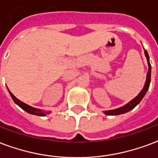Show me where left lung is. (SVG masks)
Returning a JSON list of instances; mask_svg holds the SVG:
<instances>
[{
    "label": "left lung",
    "mask_w": 158,
    "mask_h": 158,
    "mask_svg": "<svg viewBox=\"0 0 158 158\" xmlns=\"http://www.w3.org/2000/svg\"><path fill=\"white\" fill-rule=\"evenodd\" d=\"M145 52V55L147 57V64H148V71H147V80H146V82H145V85H144L142 90L140 91V93L138 94L137 96L135 97V98L131 100V102H129L127 104H125L123 107H120V108H118V109H113V110H107V111H103V113L107 114V115H118V114H125V113H127L129 111H131V109H133L135 107L140 103V102L142 100V98H144V96L146 95L148 88H149V86H150L151 82V71H152V67H151L150 61H149V55H148V53H147V50L144 51Z\"/></svg>",
    "instance_id": "1"
}]
</instances>
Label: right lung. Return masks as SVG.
Returning a JSON list of instances; mask_svg holds the SVG:
<instances>
[{
    "instance_id": "add662e5",
    "label": "right lung",
    "mask_w": 158,
    "mask_h": 158,
    "mask_svg": "<svg viewBox=\"0 0 158 158\" xmlns=\"http://www.w3.org/2000/svg\"><path fill=\"white\" fill-rule=\"evenodd\" d=\"M8 91H9V93H10L11 98L13 99L15 103L18 104L20 108H22V109H23V110H25V111L28 113V114H34V115L38 116H44L46 114H49V112H44L41 109H35V108H33V107H31V106L27 105V104H26V103H23V102H22V101H20L19 99H18V98L11 93V91L9 90V89H8Z\"/></svg>"
}]
</instances>
